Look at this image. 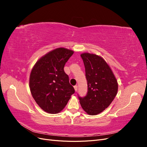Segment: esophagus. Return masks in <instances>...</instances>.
I'll use <instances>...</instances> for the list:
<instances>
[{
  "label": "esophagus",
  "mask_w": 147,
  "mask_h": 147,
  "mask_svg": "<svg viewBox=\"0 0 147 147\" xmlns=\"http://www.w3.org/2000/svg\"><path fill=\"white\" fill-rule=\"evenodd\" d=\"M74 89H75V91H77V90H78V86H77V85L74 86Z\"/></svg>",
  "instance_id": "34e87169"
}]
</instances>
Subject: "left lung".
<instances>
[{"mask_svg": "<svg viewBox=\"0 0 147 147\" xmlns=\"http://www.w3.org/2000/svg\"><path fill=\"white\" fill-rule=\"evenodd\" d=\"M88 84L86 95L78 94L82 109L91 115L100 113L112 103L118 91V83L112 70L101 57L90 53L81 55Z\"/></svg>", "mask_w": 147, "mask_h": 147, "instance_id": "8db88e82", "label": "left lung"}]
</instances>
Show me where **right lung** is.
I'll use <instances>...</instances> for the list:
<instances>
[{
  "mask_svg": "<svg viewBox=\"0 0 147 147\" xmlns=\"http://www.w3.org/2000/svg\"><path fill=\"white\" fill-rule=\"evenodd\" d=\"M74 51L55 49L40 59L31 71L29 86L33 98L45 112H60L75 93L64 67Z\"/></svg>",
  "mask_w": 147,
  "mask_h": 147,
  "instance_id": "obj_1",
  "label": "right lung"
}]
</instances>
